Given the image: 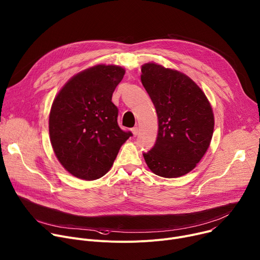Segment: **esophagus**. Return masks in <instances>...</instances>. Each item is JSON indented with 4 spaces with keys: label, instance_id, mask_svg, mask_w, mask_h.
I'll return each mask as SVG.
<instances>
[{
    "label": "esophagus",
    "instance_id": "esophagus-1",
    "mask_svg": "<svg viewBox=\"0 0 260 260\" xmlns=\"http://www.w3.org/2000/svg\"><path fill=\"white\" fill-rule=\"evenodd\" d=\"M131 131H132V133H133V135H134V136H136V135L138 134V128H137V127L132 128V129H131Z\"/></svg>",
    "mask_w": 260,
    "mask_h": 260
}]
</instances>
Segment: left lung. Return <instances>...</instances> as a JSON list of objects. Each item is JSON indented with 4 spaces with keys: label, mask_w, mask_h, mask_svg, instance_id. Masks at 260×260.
I'll list each match as a JSON object with an SVG mask.
<instances>
[{
    "label": "left lung",
    "mask_w": 260,
    "mask_h": 260,
    "mask_svg": "<svg viewBox=\"0 0 260 260\" xmlns=\"http://www.w3.org/2000/svg\"><path fill=\"white\" fill-rule=\"evenodd\" d=\"M140 78L158 117L156 142L143 158L159 177H182L210 147L214 131L211 104L199 86L180 71L148 63L141 67Z\"/></svg>",
    "instance_id": "obj_1"
}]
</instances>
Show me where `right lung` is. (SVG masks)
Here are the masks:
<instances>
[{
	"label": "right lung",
	"instance_id": "add662e5",
	"mask_svg": "<svg viewBox=\"0 0 260 260\" xmlns=\"http://www.w3.org/2000/svg\"><path fill=\"white\" fill-rule=\"evenodd\" d=\"M125 69L97 65L74 75L54 98L49 113L53 152L78 179H100L110 169L123 143L132 136L118 125L111 102Z\"/></svg>",
	"mask_w": 260,
	"mask_h": 260
}]
</instances>
